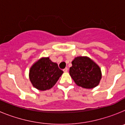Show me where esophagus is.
Masks as SVG:
<instances>
[{"label":"esophagus","mask_w":125,"mask_h":125,"mask_svg":"<svg viewBox=\"0 0 125 125\" xmlns=\"http://www.w3.org/2000/svg\"><path fill=\"white\" fill-rule=\"evenodd\" d=\"M68 68H65L64 69H63V71H64V72H65V73L68 72Z\"/></svg>","instance_id":"34e87169"}]
</instances>
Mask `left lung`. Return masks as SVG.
Instances as JSON below:
<instances>
[{"label": "left lung", "mask_w": 125, "mask_h": 125, "mask_svg": "<svg viewBox=\"0 0 125 125\" xmlns=\"http://www.w3.org/2000/svg\"><path fill=\"white\" fill-rule=\"evenodd\" d=\"M69 74L76 84L86 89L97 86L102 76L99 66L86 56L75 57L69 69Z\"/></svg>", "instance_id": "left-lung-1"}]
</instances>
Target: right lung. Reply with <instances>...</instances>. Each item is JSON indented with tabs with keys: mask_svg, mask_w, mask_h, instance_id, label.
Masks as SVG:
<instances>
[{
	"mask_svg": "<svg viewBox=\"0 0 125 125\" xmlns=\"http://www.w3.org/2000/svg\"><path fill=\"white\" fill-rule=\"evenodd\" d=\"M63 71L49 57H42L36 61L29 70V79L34 88L45 91L52 88Z\"/></svg>",
	"mask_w": 125,
	"mask_h": 125,
	"instance_id": "1",
	"label": "right lung"
}]
</instances>
